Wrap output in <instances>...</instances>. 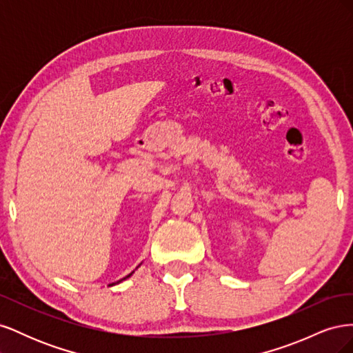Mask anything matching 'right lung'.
Instances as JSON below:
<instances>
[{"label": "right lung", "instance_id": "obj_1", "mask_svg": "<svg viewBox=\"0 0 353 353\" xmlns=\"http://www.w3.org/2000/svg\"><path fill=\"white\" fill-rule=\"evenodd\" d=\"M131 275H132V272H131L130 275H126V276H125V279H122V280H126V279H128V276H131ZM113 284H114V283H113ZM113 284H110V285H113Z\"/></svg>", "mask_w": 353, "mask_h": 353}]
</instances>
